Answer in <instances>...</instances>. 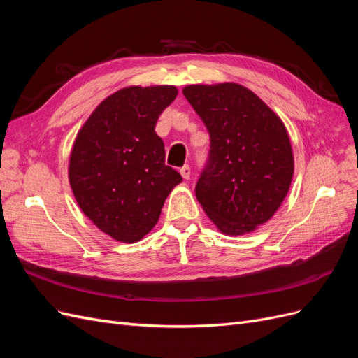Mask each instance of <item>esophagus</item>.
Segmentation results:
<instances>
[{
  "label": "esophagus",
  "instance_id": "obj_1",
  "mask_svg": "<svg viewBox=\"0 0 358 358\" xmlns=\"http://www.w3.org/2000/svg\"><path fill=\"white\" fill-rule=\"evenodd\" d=\"M179 171H180V175H182L183 179H189V176H191V167L189 166H183Z\"/></svg>",
  "mask_w": 358,
  "mask_h": 358
}]
</instances>
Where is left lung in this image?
<instances>
[{"instance_id": "1", "label": "left lung", "mask_w": 358, "mask_h": 358, "mask_svg": "<svg viewBox=\"0 0 358 358\" xmlns=\"http://www.w3.org/2000/svg\"><path fill=\"white\" fill-rule=\"evenodd\" d=\"M182 92L210 136L199 203L221 233L254 231L282 204L294 173L284 122L239 83L188 85Z\"/></svg>"}]
</instances>
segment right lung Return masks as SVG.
Segmentation results:
<instances>
[{"label": "right lung", "instance_id": "1", "mask_svg": "<svg viewBox=\"0 0 358 358\" xmlns=\"http://www.w3.org/2000/svg\"><path fill=\"white\" fill-rule=\"evenodd\" d=\"M176 95L171 85L119 90L99 104L74 140L69 164L74 199L117 242L143 239L182 182L166 166L164 142L155 133L158 116Z\"/></svg>", "mask_w": 358, "mask_h": 358}]
</instances>
